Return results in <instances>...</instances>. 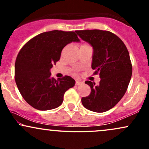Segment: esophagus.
<instances>
[{
  "label": "esophagus",
  "instance_id": "obj_1",
  "mask_svg": "<svg viewBox=\"0 0 149 149\" xmlns=\"http://www.w3.org/2000/svg\"><path fill=\"white\" fill-rule=\"evenodd\" d=\"M83 82L80 81V80H76V85H81V84H83Z\"/></svg>",
  "mask_w": 149,
  "mask_h": 149
}]
</instances>
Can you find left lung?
I'll list each match as a JSON object with an SVG mask.
<instances>
[{
    "label": "left lung",
    "mask_w": 149,
    "mask_h": 149,
    "mask_svg": "<svg viewBox=\"0 0 149 149\" xmlns=\"http://www.w3.org/2000/svg\"><path fill=\"white\" fill-rule=\"evenodd\" d=\"M82 40L93 48L92 69L100 73V83L87 80L90 95L81 99L83 107L94 112L109 111L119 102L127 91L132 66L128 50L121 39L108 31H76Z\"/></svg>",
    "instance_id": "1"
}]
</instances>
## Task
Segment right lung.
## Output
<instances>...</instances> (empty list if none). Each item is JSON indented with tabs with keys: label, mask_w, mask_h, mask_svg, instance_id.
<instances>
[{
	"label": "right lung",
	"mask_w": 149,
	"mask_h": 149,
	"mask_svg": "<svg viewBox=\"0 0 149 149\" xmlns=\"http://www.w3.org/2000/svg\"><path fill=\"white\" fill-rule=\"evenodd\" d=\"M79 41L75 32L54 30L38 34L19 51L15 64V82L22 96L34 109L57 108L66 90L74 86L76 81L69 76L52 78L50 69L59 60L65 46Z\"/></svg>",
	"instance_id": "obj_1"
}]
</instances>
